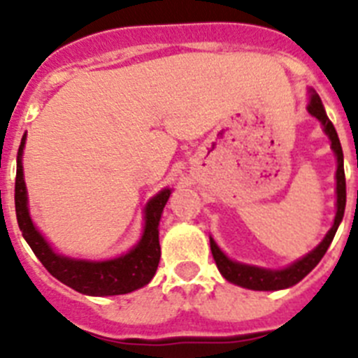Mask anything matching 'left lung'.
I'll use <instances>...</instances> for the list:
<instances>
[{
    "label": "left lung",
    "mask_w": 358,
    "mask_h": 358,
    "mask_svg": "<svg viewBox=\"0 0 358 358\" xmlns=\"http://www.w3.org/2000/svg\"><path fill=\"white\" fill-rule=\"evenodd\" d=\"M308 113L322 123L324 132H327L328 138H330L331 141V148H334L335 156H337V173H335V177H337V213H335L334 226H331V229L328 231L324 240L319 243L314 251L308 252L305 258L297 260L296 264L283 268V271H268V268L251 267V265H243L238 264V262L229 260V258L217 248V243L213 242V238H210L211 255H213L215 264H217L220 274H222L227 281L235 283V285L243 287V289L281 290L289 289V287L299 283V281H301L303 278L321 262V258L324 256L327 249L330 248L331 240H334L335 233H337V227H339L341 220H343L344 217V208H346V177H344L343 147H341L339 136H337L334 123H331L330 118L327 116V110L322 107L321 98H319V94L315 93V91H312V96H310Z\"/></svg>",
    "instance_id": "1"
}]
</instances>
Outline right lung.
Wrapping results in <instances>:
<instances>
[{"instance_id": "add662e5", "label": "right lung", "mask_w": 358, "mask_h": 358, "mask_svg": "<svg viewBox=\"0 0 358 358\" xmlns=\"http://www.w3.org/2000/svg\"><path fill=\"white\" fill-rule=\"evenodd\" d=\"M24 138L21 140L17 150V172H15V215H17L19 229L24 240L36 252L41 264L46 267L52 276L62 281L80 294L87 296H118L136 289H141L154 278L159 265V218L163 208L170 197V189H163L145 208V231L140 243L127 255L106 262L71 260L66 256H59L52 251L46 240L41 236L36 226L31 224L27 206V186L23 179V156Z\"/></svg>"}]
</instances>
